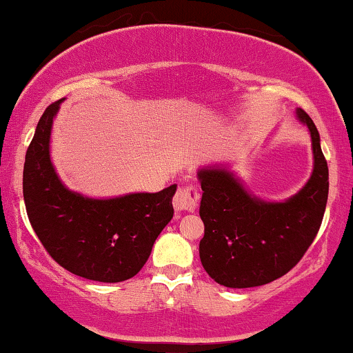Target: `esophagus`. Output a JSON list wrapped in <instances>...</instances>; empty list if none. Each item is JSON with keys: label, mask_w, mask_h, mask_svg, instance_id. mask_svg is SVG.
I'll use <instances>...</instances> for the list:
<instances>
[{"label": "esophagus", "mask_w": 353, "mask_h": 353, "mask_svg": "<svg viewBox=\"0 0 353 353\" xmlns=\"http://www.w3.org/2000/svg\"><path fill=\"white\" fill-rule=\"evenodd\" d=\"M199 199H201V195H199V190L195 185H184V188H179L176 195H174V209L177 212H192L197 207Z\"/></svg>", "instance_id": "obj_1"}]
</instances>
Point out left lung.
I'll return each instance as SVG.
<instances>
[{"instance_id":"8db88e82","label":"left lung","mask_w":353,"mask_h":353,"mask_svg":"<svg viewBox=\"0 0 353 353\" xmlns=\"http://www.w3.org/2000/svg\"><path fill=\"white\" fill-rule=\"evenodd\" d=\"M298 120L311 133L314 169L305 185L283 202L250 192L223 165L199 169L205 230L199 245L203 270L227 288H254L281 278L298 265L316 239L329 195V168L321 138L304 110Z\"/></svg>"}]
</instances>
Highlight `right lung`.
<instances>
[{"label": "right lung", "mask_w": 353, "mask_h": 353, "mask_svg": "<svg viewBox=\"0 0 353 353\" xmlns=\"http://www.w3.org/2000/svg\"><path fill=\"white\" fill-rule=\"evenodd\" d=\"M62 100L42 113L26 152L23 194L29 222L62 268L92 281H125L139 273L171 222L177 185L112 199L67 189L50 161V131Z\"/></svg>", "instance_id": "1"}]
</instances>
